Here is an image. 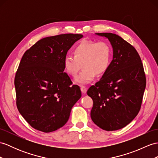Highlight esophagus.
<instances>
[{
    "instance_id": "esophagus-1",
    "label": "esophagus",
    "mask_w": 158,
    "mask_h": 158,
    "mask_svg": "<svg viewBox=\"0 0 158 158\" xmlns=\"http://www.w3.org/2000/svg\"><path fill=\"white\" fill-rule=\"evenodd\" d=\"M80 89H81V91L82 93H86V91H87V88L86 86H81V88H80Z\"/></svg>"
}]
</instances>
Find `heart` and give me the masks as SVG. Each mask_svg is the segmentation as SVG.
<instances>
[{
	"label": "heart",
	"instance_id": "heart-1",
	"mask_svg": "<svg viewBox=\"0 0 158 158\" xmlns=\"http://www.w3.org/2000/svg\"><path fill=\"white\" fill-rule=\"evenodd\" d=\"M74 53L65 57V70L68 74L76 76L82 64L84 69L75 81L86 84L94 78L96 74L101 75L108 70L112 60L113 48L107 41L86 40L76 46Z\"/></svg>",
	"mask_w": 158,
	"mask_h": 158
}]
</instances>
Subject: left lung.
<instances>
[{
    "instance_id": "obj_1",
    "label": "left lung",
    "mask_w": 158,
    "mask_h": 158,
    "mask_svg": "<svg viewBox=\"0 0 158 158\" xmlns=\"http://www.w3.org/2000/svg\"><path fill=\"white\" fill-rule=\"evenodd\" d=\"M108 38L113 59L102 78L91 86L87 94L93 101L92 121L105 131L125 127L139 113L146 86L141 57L133 45L111 33H98Z\"/></svg>"
}]
</instances>
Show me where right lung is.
I'll list each match as a JSON object with an SVG mask.
<instances>
[{
	"label": "right lung",
	"mask_w": 158,
	"mask_h": 158,
	"mask_svg": "<svg viewBox=\"0 0 158 158\" xmlns=\"http://www.w3.org/2000/svg\"><path fill=\"white\" fill-rule=\"evenodd\" d=\"M82 34L66 33L38 41L23 56L15 77L19 113L33 128L44 133L66 123L71 109L82 96L64 72L68 49Z\"/></svg>",
	"instance_id": "right-lung-1"
}]
</instances>
